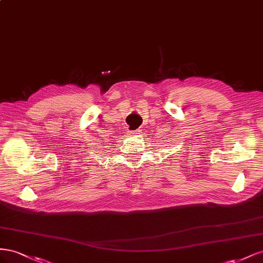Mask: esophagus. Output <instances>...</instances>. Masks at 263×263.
I'll return each mask as SVG.
<instances>
[{"instance_id":"1","label":"esophagus","mask_w":263,"mask_h":263,"mask_svg":"<svg viewBox=\"0 0 263 263\" xmlns=\"http://www.w3.org/2000/svg\"><path fill=\"white\" fill-rule=\"evenodd\" d=\"M141 130H136V131H130V134H132V136H137V134H140Z\"/></svg>"}]
</instances>
